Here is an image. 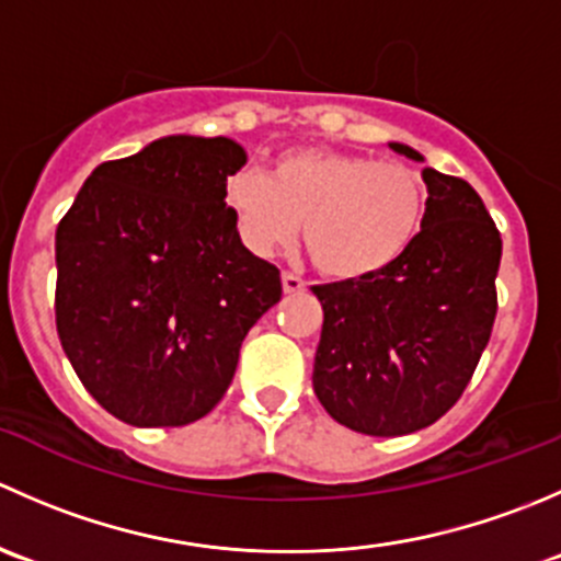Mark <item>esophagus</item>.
Masks as SVG:
<instances>
[{"instance_id": "34e87169", "label": "esophagus", "mask_w": 561, "mask_h": 561, "mask_svg": "<svg viewBox=\"0 0 561 561\" xmlns=\"http://www.w3.org/2000/svg\"><path fill=\"white\" fill-rule=\"evenodd\" d=\"M282 290H285V296H296V293L307 290V282H304L298 274L285 271V274H282Z\"/></svg>"}]
</instances>
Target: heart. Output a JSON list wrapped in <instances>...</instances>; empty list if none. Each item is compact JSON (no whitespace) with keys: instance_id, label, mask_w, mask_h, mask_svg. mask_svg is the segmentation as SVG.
<instances>
[{"instance_id":"1","label":"heart","mask_w":561,"mask_h":561,"mask_svg":"<svg viewBox=\"0 0 561 561\" xmlns=\"http://www.w3.org/2000/svg\"><path fill=\"white\" fill-rule=\"evenodd\" d=\"M222 197L249 252L290 247L304 222L314 268L336 282L382 274L415 241L426 211V186L412 168L322 146L285 151L268 175L230 173Z\"/></svg>"}]
</instances>
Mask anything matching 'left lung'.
I'll return each mask as SVG.
<instances>
[{"instance_id":"left-lung-1","label":"left lung","mask_w":561,"mask_h":561,"mask_svg":"<svg viewBox=\"0 0 561 561\" xmlns=\"http://www.w3.org/2000/svg\"><path fill=\"white\" fill-rule=\"evenodd\" d=\"M396 154L423 162L407 144ZM421 233L382 274L314 287L322 331L312 386L328 415L369 437L432 426L467 388L496 317L502 239L478 192L423 171Z\"/></svg>"}]
</instances>
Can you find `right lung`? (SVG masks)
<instances>
[{"mask_svg": "<svg viewBox=\"0 0 561 561\" xmlns=\"http://www.w3.org/2000/svg\"><path fill=\"white\" fill-rule=\"evenodd\" d=\"M233 138L165 135L98 165L56 228V331L83 388L140 428L186 426L233 382L279 268L241 244Z\"/></svg>", "mask_w": 561, "mask_h": 561, "instance_id": "1", "label": "right lung"}]
</instances>
